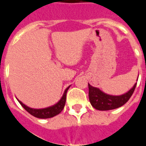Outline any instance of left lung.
Here are the masks:
<instances>
[{
    "mask_svg": "<svg viewBox=\"0 0 146 146\" xmlns=\"http://www.w3.org/2000/svg\"><path fill=\"white\" fill-rule=\"evenodd\" d=\"M138 81V80H137ZM136 85H134L128 92L120 96H112L105 93L96 87L89 84V98L90 104L98 110H110L122 107L129 100L135 91Z\"/></svg>",
    "mask_w": 146,
    "mask_h": 146,
    "instance_id": "obj_1",
    "label": "left lung"
}]
</instances>
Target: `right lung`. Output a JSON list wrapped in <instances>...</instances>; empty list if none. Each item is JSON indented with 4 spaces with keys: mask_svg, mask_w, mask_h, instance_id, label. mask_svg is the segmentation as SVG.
<instances>
[{
    "mask_svg": "<svg viewBox=\"0 0 146 146\" xmlns=\"http://www.w3.org/2000/svg\"><path fill=\"white\" fill-rule=\"evenodd\" d=\"M70 88V86H68L67 89H65V91L63 94L62 97L60 99V100L57 102V104H54L51 107H46V108H42V109H34V108H30V107H27L26 105H25L24 104H22L21 101H19L18 99V101L19 102V104H21L22 106V107L24 109L30 113L31 115L34 116L37 118H42V119H46V118H50L53 117L54 116L59 114L62 110L64 109V105H65L66 102V94H67V92L68 90Z\"/></svg>",
    "mask_w": 146,
    "mask_h": 146,
    "instance_id": "add662e5",
    "label": "right lung"
}]
</instances>
